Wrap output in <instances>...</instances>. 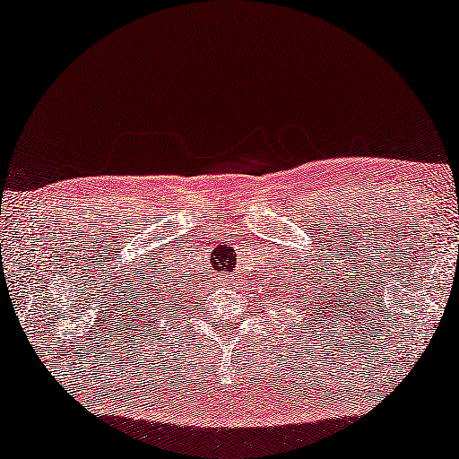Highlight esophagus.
Instances as JSON below:
<instances>
[{
  "label": "esophagus",
  "instance_id": "1",
  "mask_svg": "<svg viewBox=\"0 0 459 459\" xmlns=\"http://www.w3.org/2000/svg\"><path fill=\"white\" fill-rule=\"evenodd\" d=\"M220 283L225 287V289H234L238 285V279L236 277H230V274H225V277H221Z\"/></svg>",
  "mask_w": 459,
  "mask_h": 459
}]
</instances>
